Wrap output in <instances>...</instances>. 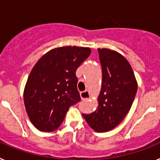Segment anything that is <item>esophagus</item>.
Wrapping results in <instances>:
<instances>
[{
    "label": "esophagus",
    "instance_id": "34e87169",
    "mask_svg": "<svg viewBox=\"0 0 160 160\" xmlns=\"http://www.w3.org/2000/svg\"><path fill=\"white\" fill-rule=\"evenodd\" d=\"M80 96H81V98L82 100H87L90 97V94L88 91L86 90V91H82V92L80 93Z\"/></svg>",
    "mask_w": 160,
    "mask_h": 160
}]
</instances>
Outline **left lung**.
I'll return each mask as SVG.
<instances>
[{"label": "left lung", "mask_w": 160, "mask_h": 160, "mask_svg": "<svg viewBox=\"0 0 160 160\" xmlns=\"http://www.w3.org/2000/svg\"><path fill=\"white\" fill-rule=\"evenodd\" d=\"M102 70L98 106L91 114H82L96 132H107L121 123L129 112L137 92L136 78L128 61L118 52L98 49Z\"/></svg>", "instance_id": "left-lung-1"}]
</instances>
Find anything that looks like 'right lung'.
<instances>
[{
  "label": "right lung",
  "instance_id": "1",
  "mask_svg": "<svg viewBox=\"0 0 160 160\" xmlns=\"http://www.w3.org/2000/svg\"><path fill=\"white\" fill-rule=\"evenodd\" d=\"M90 52L88 47L55 48L33 66L24 90V103L37 129L44 132L58 129L70 106L81 100L75 72Z\"/></svg>",
  "mask_w": 160,
  "mask_h": 160
}]
</instances>
